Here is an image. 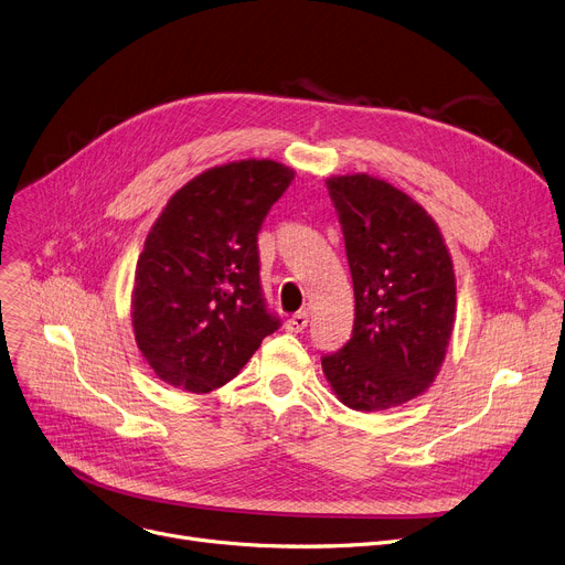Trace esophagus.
<instances>
[{
	"mask_svg": "<svg viewBox=\"0 0 565 565\" xmlns=\"http://www.w3.org/2000/svg\"><path fill=\"white\" fill-rule=\"evenodd\" d=\"M306 326H308V312H306V310L291 315V317L285 321L287 333H303Z\"/></svg>",
	"mask_w": 565,
	"mask_h": 565,
	"instance_id": "1",
	"label": "esophagus"
}]
</instances>
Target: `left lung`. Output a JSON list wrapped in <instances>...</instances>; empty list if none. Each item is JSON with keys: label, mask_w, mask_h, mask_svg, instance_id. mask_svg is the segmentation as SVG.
<instances>
[{"label": "left lung", "mask_w": 565, "mask_h": 565, "mask_svg": "<svg viewBox=\"0 0 565 565\" xmlns=\"http://www.w3.org/2000/svg\"><path fill=\"white\" fill-rule=\"evenodd\" d=\"M335 205L355 319L351 340L321 355L338 399L360 413L422 394L445 360L456 312L454 264L436 221L367 173L326 180Z\"/></svg>", "instance_id": "left-lung-1"}]
</instances>
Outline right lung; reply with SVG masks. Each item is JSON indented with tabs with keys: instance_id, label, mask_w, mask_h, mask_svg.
<instances>
[{
	"instance_id": "right-lung-1",
	"label": "right lung",
	"mask_w": 565,
	"mask_h": 565,
	"mask_svg": "<svg viewBox=\"0 0 565 565\" xmlns=\"http://www.w3.org/2000/svg\"><path fill=\"white\" fill-rule=\"evenodd\" d=\"M291 180L271 159L216 166L154 221L137 262L131 323L161 381L212 392L280 328L259 282L257 232Z\"/></svg>"
}]
</instances>
